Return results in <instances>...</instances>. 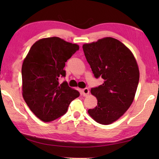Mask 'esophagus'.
Returning a JSON list of instances; mask_svg holds the SVG:
<instances>
[{
    "mask_svg": "<svg viewBox=\"0 0 159 159\" xmlns=\"http://www.w3.org/2000/svg\"><path fill=\"white\" fill-rule=\"evenodd\" d=\"M81 92H82V93H83L84 96H87L89 95V89H87V88L83 89L81 90Z\"/></svg>",
    "mask_w": 159,
    "mask_h": 159,
    "instance_id": "obj_1",
    "label": "esophagus"
}]
</instances>
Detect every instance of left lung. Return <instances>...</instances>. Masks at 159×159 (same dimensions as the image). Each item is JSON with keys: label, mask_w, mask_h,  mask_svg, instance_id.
Wrapping results in <instances>:
<instances>
[{"label": "left lung", "mask_w": 159, "mask_h": 159, "mask_svg": "<svg viewBox=\"0 0 159 159\" xmlns=\"http://www.w3.org/2000/svg\"><path fill=\"white\" fill-rule=\"evenodd\" d=\"M83 49L96 78L102 85L91 89L98 105L88 113L96 122L108 125L117 121L133 103L139 80V70L133 52L111 37L84 43Z\"/></svg>", "instance_id": "8db88e82"}]
</instances>
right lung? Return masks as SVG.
<instances>
[{
  "instance_id": "right-lung-1",
  "label": "right lung",
  "mask_w": 159,
  "mask_h": 159,
  "mask_svg": "<svg viewBox=\"0 0 159 159\" xmlns=\"http://www.w3.org/2000/svg\"><path fill=\"white\" fill-rule=\"evenodd\" d=\"M79 46L58 37L39 39L24 59L22 66V96L32 112L45 122L63 116L69 104L80 96L66 82L59 85V77L65 76L66 62Z\"/></svg>"
}]
</instances>
